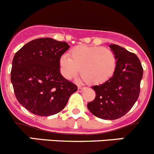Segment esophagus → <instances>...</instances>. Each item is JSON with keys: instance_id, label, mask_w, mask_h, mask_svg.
Listing matches in <instances>:
<instances>
[{"instance_id": "34e87169", "label": "esophagus", "mask_w": 154, "mask_h": 154, "mask_svg": "<svg viewBox=\"0 0 154 154\" xmlns=\"http://www.w3.org/2000/svg\"><path fill=\"white\" fill-rule=\"evenodd\" d=\"M84 89H85V88L84 87H82V86H79V87H78V91L79 92H82L83 90H84Z\"/></svg>"}]
</instances>
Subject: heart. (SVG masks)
Instances as JSON below:
<instances>
[{
	"instance_id": "obj_1",
	"label": "heart",
	"mask_w": 154,
	"mask_h": 154,
	"mask_svg": "<svg viewBox=\"0 0 154 154\" xmlns=\"http://www.w3.org/2000/svg\"><path fill=\"white\" fill-rule=\"evenodd\" d=\"M69 56L60 59V68L67 79L81 75L88 84H100L107 81L114 73L116 57L113 51L106 47L80 45L71 49Z\"/></svg>"
}]
</instances>
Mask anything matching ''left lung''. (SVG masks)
Here are the masks:
<instances>
[{"label": "left lung", "mask_w": 154, "mask_h": 154, "mask_svg": "<svg viewBox=\"0 0 154 154\" xmlns=\"http://www.w3.org/2000/svg\"><path fill=\"white\" fill-rule=\"evenodd\" d=\"M109 47L117 60L115 72L103 84L92 87L96 96L87 106L95 116L112 120L125 115L137 101L143 68L134 53L116 45Z\"/></svg>", "instance_id": "8db88e82"}]
</instances>
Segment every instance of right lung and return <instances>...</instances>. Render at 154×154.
I'll return each instance as SVG.
<instances>
[{
  "mask_svg": "<svg viewBox=\"0 0 154 154\" xmlns=\"http://www.w3.org/2000/svg\"><path fill=\"white\" fill-rule=\"evenodd\" d=\"M69 48L65 42L42 38L16 53L10 79L17 100L29 112L41 116L58 113L77 91L60 70V59Z\"/></svg>",
  "mask_w": 154,
  "mask_h": 154,
  "instance_id": "add662e5",
  "label": "right lung"
}]
</instances>
